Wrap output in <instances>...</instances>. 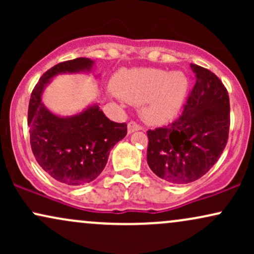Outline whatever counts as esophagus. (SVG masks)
I'll return each mask as SVG.
<instances>
[{
  "label": "esophagus",
  "instance_id": "esophagus-1",
  "mask_svg": "<svg viewBox=\"0 0 254 254\" xmlns=\"http://www.w3.org/2000/svg\"><path fill=\"white\" fill-rule=\"evenodd\" d=\"M141 129H142L141 125L135 123V122H130V123L127 124V132L129 133H132V132H135V131H138Z\"/></svg>",
  "mask_w": 254,
  "mask_h": 254
}]
</instances>
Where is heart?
I'll return each instance as SVG.
<instances>
[{"label": "heart", "instance_id": "b5f03b06", "mask_svg": "<svg viewBox=\"0 0 254 254\" xmlns=\"http://www.w3.org/2000/svg\"><path fill=\"white\" fill-rule=\"evenodd\" d=\"M190 82L185 72L141 68L121 70L113 89L129 103H143L142 115L151 123L170 121L182 109Z\"/></svg>", "mask_w": 254, "mask_h": 254}]
</instances>
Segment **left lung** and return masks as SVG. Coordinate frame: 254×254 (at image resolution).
<instances>
[{
  "label": "left lung",
  "mask_w": 254,
  "mask_h": 254,
  "mask_svg": "<svg viewBox=\"0 0 254 254\" xmlns=\"http://www.w3.org/2000/svg\"><path fill=\"white\" fill-rule=\"evenodd\" d=\"M196 84L183 115L167 127L148 130L147 162L157 177L184 185L217 162L229 132V97L214 72L191 64Z\"/></svg>",
  "instance_id": "obj_1"
}]
</instances>
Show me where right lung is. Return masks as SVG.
Returning a JSON list of instances; mask_svg holds the SVG:
<instances>
[{"label":"right lung","mask_w":254,"mask_h":254,"mask_svg":"<svg viewBox=\"0 0 254 254\" xmlns=\"http://www.w3.org/2000/svg\"><path fill=\"white\" fill-rule=\"evenodd\" d=\"M94 61L75 58L49 69L31 94L28 105L30 141L37 162L57 182L70 186L88 184L103 172L110 151L127 135V124L115 123L104 115L99 104L62 117L42 101L45 87L62 74L90 72Z\"/></svg>","instance_id":"1"}]
</instances>
